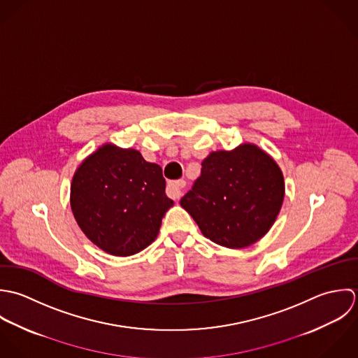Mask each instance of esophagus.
I'll use <instances>...</instances> for the list:
<instances>
[{
    "instance_id": "34e87169",
    "label": "esophagus",
    "mask_w": 358,
    "mask_h": 358,
    "mask_svg": "<svg viewBox=\"0 0 358 358\" xmlns=\"http://www.w3.org/2000/svg\"><path fill=\"white\" fill-rule=\"evenodd\" d=\"M185 188V181L184 180H177V181H170L167 184V195L173 199H178L182 195V189Z\"/></svg>"
}]
</instances>
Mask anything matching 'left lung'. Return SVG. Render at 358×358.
Segmentation results:
<instances>
[{"label":"left lung","mask_w":358,"mask_h":358,"mask_svg":"<svg viewBox=\"0 0 358 358\" xmlns=\"http://www.w3.org/2000/svg\"><path fill=\"white\" fill-rule=\"evenodd\" d=\"M284 196V176L275 160L259 146L242 143L232 150L212 152L180 203L206 238L242 249L268 232Z\"/></svg>","instance_id":"1"}]
</instances>
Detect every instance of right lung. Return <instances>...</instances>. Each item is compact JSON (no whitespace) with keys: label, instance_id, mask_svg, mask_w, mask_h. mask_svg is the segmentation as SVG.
<instances>
[{"label":"right lung","instance_id":"obj_1","mask_svg":"<svg viewBox=\"0 0 358 358\" xmlns=\"http://www.w3.org/2000/svg\"><path fill=\"white\" fill-rule=\"evenodd\" d=\"M159 164L136 149L105 143L76 170L71 187L73 215L85 236L113 256H131L157 236L173 206Z\"/></svg>","mask_w":358,"mask_h":358}]
</instances>
